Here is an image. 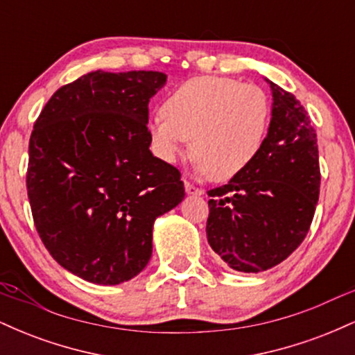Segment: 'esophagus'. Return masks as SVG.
Instances as JSON below:
<instances>
[{
    "label": "esophagus",
    "instance_id": "34e87169",
    "mask_svg": "<svg viewBox=\"0 0 355 355\" xmlns=\"http://www.w3.org/2000/svg\"><path fill=\"white\" fill-rule=\"evenodd\" d=\"M185 191H187V193H189V195H195V197H197V195H202V193H203L202 189H198V187L191 185L190 182H185Z\"/></svg>",
    "mask_w": 355,
    "mask_h": 355
}]
</instances>
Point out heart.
Listing matches in <instances>:
<instances>
[{
	"instance_id": "heart-1",
	"label": "heart",
	"mask_w": 355,
	"mask_h": 355,
	"mask_svg": "<svg viewBox=\"0 0 355 355\" xmlns=\"http://www.w3.org/2000/svg\"><path fill=\"white\" fill-rule=\"evenodd\" d=\"M272 105L259 85L227 76H197L175 88L150 121L162 160L175 164L191 138L197 170L229 180L247 168L266 141Z\"/></svg>"
}]
</instances>
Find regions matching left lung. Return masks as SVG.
Segmentation results:
<instances>
[{
	"label": "left lung",
	"instance_id": "1",
	"mask_svg": "<svg viewBox=\"0 0 355 355\" xmlns=\"http://www.w3.org/2000/svg\"><path fill=\"white\" fill-rule=\"evenodd\" d=\"M272 115L243 172L209 191L207 239L230 268L259 274L284 262L307 235L319 200L317 135L292 93L267 80Z\"/></svg>",
	"mask_w": 355,
	"mask_h": 355
}]
</instances>
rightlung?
<instances>
[{
	"instance_id": "add662e5",
	"label": "right lung",
	"mask_w": 355,
	"mask_h": 355,
	"mask_svg": "<svg viewBox=\"0 0 355 355\" xmlns=\"http://www.w3.org/2000/svg\"><path fill=\"white\" fill-rule=\"evenodd\" d=\"M160 71H89L44 105L30 138L28 198L44 247L73 275L132 280L152 257L155 220L185 197L180 172L150 152Z\"/></svg>"
}]
</instances>
